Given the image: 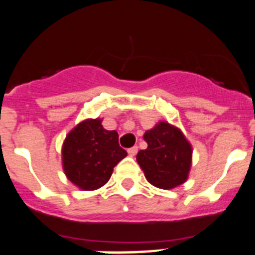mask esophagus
Segmentation results:
<instances>
[{"label": "esophagus", "instance_id": "1", "mask_svg": "<svg viewBox=\"0 0 255 255\" xmlns=\"http://www.w3.org/2000/svg\"><path fill=\"white\" fill-rule=\"evenodd\" d=\"M137 152V146H132L130 147V149H128V154L130 155V156H135Z\"/></svg>", "mask_w": 255, "mask_h": 255}]
</instances>
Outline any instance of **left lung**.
Listing matches in <instances>:
<instances>
[{"mask_svg":"<svg viewBox=\"0 0 255 255\" xmlns=\"http://www.w3.org/2000/svg\"><path fill=\"white\" fill-rule=\"evenodd\" d=\"M144 140L147 147L137 152L136 160L146 180L165 190L185 183L190 171L193 149L181 130L160 121L145 132Z\"/></svg>","mask_w":255,"mask_h":255,"instance_id":"1","label":"left lung"}]
</instances>
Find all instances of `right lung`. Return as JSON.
I'll return each mask as SVG.
<instances>
[{
	"instance_id": "obj_1",
	"label": "right lung",
	"mask_w": 255,
	"mask_h": 255,
	"mask_svg": "<svg viewBox=\"0 0 255 255\" xmlns=\"http://www.w3.org/2000/svg\"><path fill=\"white\" fill-rule=\"evenodd\" d=\"M101 119H87L67 134L62 145V166L67 179L82 190L105 185L118 162L128 155L115 130H106Z\"/></svg>"
}]
</instances>
